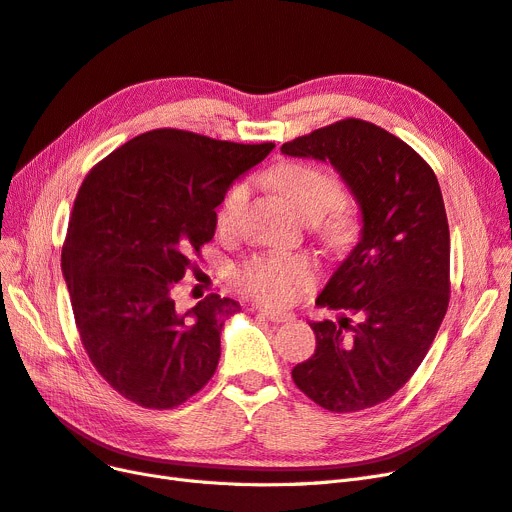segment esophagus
Instances as JSON below:
<instances>
[{
	"label": "esophagus",
	"instance_id": "1",
	"mask_svg": "<svg viewBox=\"0 0 512 512\" xmlns=\"http://www.w3.org/2000/svg\"><path fill=\"white\" fill-rule=\"evenodd\" d=\"M261 312V316L263 318H268L270 323H274V325H280V323H291V320L295 318L291 312H278V310H259Z\"/></svg>",
	"mask_w": 512,
	"mask_h": 512
}]
</instances>
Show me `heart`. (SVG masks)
Returning <instances> with one entry per match:
<instances>
[{"label":"heart","instance_id":"obj_1","mask_svg":"<svg viewBox=\"0 0 512 512\" xmlns=\"http://www.w3.org/2000/svg\"><path fill=\"white\" fill-rule=\"evenodd\" d=\"M272 183L301 217L316 219L314 232L329 249L346 251L354 244L358 234L356 217L344 202H339L344 187L329 170L289 162L274 170ZM244 198V185H236L221 200L215 215L221 234L236 230ZM314 272V261L306 255H263L246 263L238 280L244 293L253 299L270 306H287L312 285Z\"/></svg>","mask_w":512,"mask_h":512}]
</instances>
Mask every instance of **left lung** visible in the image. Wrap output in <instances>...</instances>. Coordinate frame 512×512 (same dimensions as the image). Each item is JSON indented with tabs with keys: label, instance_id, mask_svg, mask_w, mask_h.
Returning <instances> with one entry per match:
<instances>
[{
	"label": "left lung",
	"instance_id": "left-lung-1",
	"mask_svg": "<svg viewBox=\"0 0 512 512\" xmlns=\"http://www.w3.org/2000/svg\"><path fill=\"white\" fill-rule=\"evenodd\" d=\"M331 162L361 208V240L316 306L361 314L310 323L316 350L293 367L316 405L350 413L388 401L424 361L449 306V225L437 175L405 141L365 120H339L280 147Z\"/></svg>",
	"mask_w": 512,
	"mask_h": 512
}]
</instances>
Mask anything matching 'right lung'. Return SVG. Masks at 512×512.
I'll return each instance as SVG.
<instances>
[{"instance_id": "add662e5", "label": "right lung", "mask_w": 512, "mask_h": 512, "mask_svg": "<svg viewBox=\"0 0 512 512\" xmlns=\"http://www.w3.org/2000/svg\"><path fill=\"white\" fill-rule=\"evenodd\" d=\"M272 149L158 128L86 175L61 268L90 363L124 399L173 409L213 377L238 301L211 293L177 312L173 289L213 240L227 189Z\"/></svg>"}]
</instances>
